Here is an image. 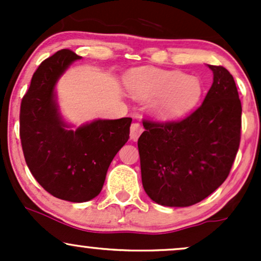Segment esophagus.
I'll return each mask as SVG.
<instances>
[{"label": "esophagus", "instance_id": "esophagus-1", "mask_svg": "<svg viewBox=\"0 0 261 261\" xmlns=\"http://www.w3.org/2000/svg\"><path fill=\"white\" fill-rule=\"evenodd\" d=\"M143 131V127L141 126L139 122H134V124H131V127H130V139L136 141L137 139L140 137V135L142 134Z\"/></svg>", "mask_w": 261, "mask_h": 261}]
</instances>
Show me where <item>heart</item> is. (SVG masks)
<instances>
[{
    "instance_id": "1",
    "label": "heart",
    "mask_w": 261,
    "mask_h": 261,
    "mask_svg": "<svg viewBox=\"0 0 261 261\" xmlns=\"http://www.w3.org/2000/svg\"><path fill=\"white\" fill-rule=\"evenodd\" d=\"M126 83L136 97L152 98L149 108L162 119L184 115L202 95L201 81L179 71L137 70L128 74Z\"/></svg>"
}]
</instances>
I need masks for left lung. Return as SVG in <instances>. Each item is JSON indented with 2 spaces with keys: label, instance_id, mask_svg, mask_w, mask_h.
Segmentation results:
<instances>
[{
  "label": "left lung",
  "instance_id": "1",
  "mask_svg": "<svg viewBox=\"0 0 261 261\" xmlns=\"http://www.w3.org/2000/svg\"><path fill=\"white\" fill-rule=\"evenodd\" d=\"M208 67L214 83L196 110L176 121L143 120L137 141L142 185L160 205L187 207L202 201L226 180L236 160L241 99L228 70Z\"/></svg>",
  "mask_w": 261,
  "mask_h": 261
}]
</instances>
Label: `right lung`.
<instances>
[{"mask_svg": "<svg viewBox=\"0 0 261 261\" xmlns=\"http://www.w3.org/2000/svg\"><path fill=\"white\" fill-rule=\"evenodd\" d=\"M81 56L62 49L44 60L20 103L19 136L29 170L53 196L85 202L100 193L113 158L130 135L133 119L95 120L67 130L56 107L54 87Z\"/></svg>", "mask_w": 261, "mask_h": 261, "instance_id": "add662e5", "label": "right lung"}]
</instances>
